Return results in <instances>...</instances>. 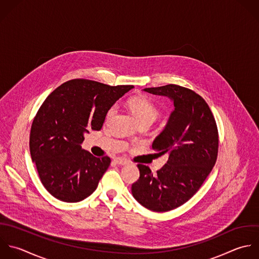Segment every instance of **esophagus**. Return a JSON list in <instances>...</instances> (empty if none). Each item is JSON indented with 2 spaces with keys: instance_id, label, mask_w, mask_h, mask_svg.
<instances>
[{
  "instance_id": "1",
  "label": "esophagus",
  "mask_w": 259,
  "mask_h": 259,
  "mask_svg": "<svg viewBox=\"0 0 259 259\" xmlns=\"http://www.w3.org/2000/svg\"><path fill=\"white\" fill-rule=\"evenodd\" d=\"M114 162L116 164H119V165H127L129 163V161L125 158H121V157H117L114 159Z\"/></svg>"
}]
</instances>
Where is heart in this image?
I'll use <instances>...</instances> for the list:
<instances>
[{"mask_svg":"<svg viewBox=\"0 0 259 259\" xmlns=\"http://www.w3.org/2000/svg\"><path fill=\"white\" fill-rule=\"evenodd\" d=\"M128 106L133 113L134 117L138 121L139 124L141 123H153L158 115L159 112L154 104L144 96H137L131 98L128 101ZM115 112V107H111L107 112V119H110Z\"/></svg>","mask_w":259,"mask_h":259,"instance_id":"1","label":"heart"}]
</instances>
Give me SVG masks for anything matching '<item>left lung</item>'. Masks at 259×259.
<instances>
[{
	"label": "left lung",
	"instance_id": "1",
	"mask_svg": "<svg viewBox=\"0 0 259 259\" xmlns=\"http://www.w3.org/2000/svg\"><path fill=\"white\" fill-rule=\"evenodd\" d=\"M143 91L174 103L164 129L152 143V149L168 154V160L156 175L138 164L140 177L131 191L146 209L167 212L188 202L211 172L218 155V130L208 104L194 91L177 84Z\"/></svg>",
	"mask_w": 259,
	"mask_h": 259
}]
</instances>
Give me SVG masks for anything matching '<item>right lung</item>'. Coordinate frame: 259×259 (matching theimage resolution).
Returning <instances> with one entry per match:
<instances>
[{
	"label": "right lung",
	"mask_w": 259,
	"mask_h": 259,
	"mask_svg": "<svg viewBox=\"0 0 259 259\" xmlns=\"http://www.w3.org/2000/svg\"><path fill=\"white\" fill-rule=\"evenodd\" d=\"M133 88L77 78L59 85L43 102L29 146L40 181L54 198L76 203L96 191L111 159L95 157L80 144L91 129H102L108 110Z\"/></svg>",
	"instance_id": "obj_1"
}]
</instances>
